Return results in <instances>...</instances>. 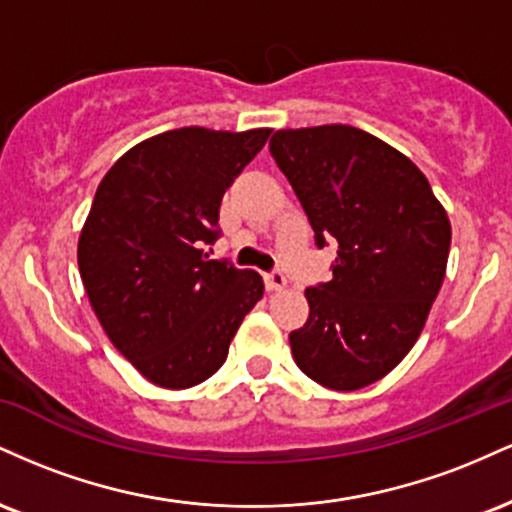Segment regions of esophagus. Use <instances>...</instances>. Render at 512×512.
<instances>
[{
  "instance_id": "1",
  "label": "esophagus",
  "mask_w": 512,
  "mask_h": 512,
  "mask_svg": "<svg viewBox=\"0 0 512 512\" xmlns=\"http://www.w3.org/2000/svg\"><path fill=\"white\" fill-rule=\"evenodd\" d=\"M264 284L269 291H281L286 286V274L281 269H272V272L264 274Z\"/></svg>"
}]
</instances>
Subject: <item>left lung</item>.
<instances>
[{"instance_id": "obj_1", "label": "left lung", "mask_w": 512, "mask_h": 512, "mask_svg": "<svg viewBox=\"0 0 512 512\" xmlns=\"http://www.w3.org/2000/svg\"><path fill=\"white\" fill-rule=\"evenodd\" d=\"M269 154L315 231L337 243L332 279L305 289L289 334L298 368L330 390H361L409 354L443 286L450 221L407 156L351 125L279 129Z\"/></svg>"}]
</instances>
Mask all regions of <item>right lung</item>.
Masks as SVG:
<instances>
[{"label": "right lung", "mask_w": 512, "mask_h": 512, "mask_svg": "<svg viewBox=\"0 0 512 512\" xmlns=\"http://www.w3.org/2000/svg\"><path fill=\"white\" fill-rule=\"evenodd\" d=\"M272 129L180 127L129 149L98 185L79 272L115 349L146 380L185 390L223 366L264 293L255 269L209 260L219 209Z\"/></svg>", "instance_id": "right-lung-1"}]
</instances>
